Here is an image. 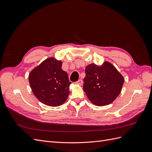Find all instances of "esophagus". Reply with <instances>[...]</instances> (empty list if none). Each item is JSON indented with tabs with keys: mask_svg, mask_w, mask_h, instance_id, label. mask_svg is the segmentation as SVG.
Listing matches in <instances>:
<instances>
[{
	"mask_svg": "<svg viewBox=\"0 0 152 152\" xmlns=\"http://www.w3.org/2000/svg\"><path fill=\"white\" fill-rule=\"evenodd\" d=\"M82 84H83V81H82L81 79L79 80L77 82H76V84L79 85V86H82Z\"/></svg>",
	"mask_w": 152,
	"mask_h": 152,
	"instance_id": "1",
	"label": "esophagus"
}]
</instances>
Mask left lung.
<instances>
[{"mask_svg":"<svg viewBox=\"0 0 152 152\" xmlns=\"http://www.w3.org/2000/svg\"><path fill=\"white\" fill-rule=\"evenodd\" d=\"M84 91L90 102L101 107L112 103L121 93L124 82L121 73L111 63L104 61L86 67Z\"/></svg>","mask_w":152,"mask_h":152,"instance_id":"obj_1","label":"left lung"}]
</instances>
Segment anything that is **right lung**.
Returning <instances> with one entry per match:
<instances>
[{
    "instance_id": "add662e5",
    "label": "right lung",
    "mask_w": 152,
    "mask_h": 152,
    "mask_svg": "<svg viewBox=\"0 0 152 152\" xmlns=\"http://www.w3.org/2000/svg\"><path fill=\"white\" fill-rule=\"evenodd\" d=\"M61 65V61L50 57L29 73L28 81L32 93L39 102L49 107L63 104L70 94L71 82Z\"/></svg>"
}]
</instances>
